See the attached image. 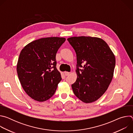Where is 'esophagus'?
Returning <instances> with one entry per match:
<instances>
[{
	"instance_id": "obj_1",
	"label": "esophagus",
	"mask_w": 133,
	"mask_h": 133,
	"mask_svg": "<svg viewBox=\"0 0 133 133\" xmlns=\"http://www.w3.org/2000/svg\"><path fill=\"white\" fill-rule=\"evenodd\" d=\"M64 74H65V76H68V75L70 74V72H67V71H65V72H64Z\"/></svg>"
}]
</instances>
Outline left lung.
Instances as JSON below:
<instances>
[{"instance_id": "left-lung-1", "label": "left lung", "mask_w": 133, "mask_h": 133, "mask_svg": "<svg viewBox=\"0 0 133 133\" xmlns=\"http://www.w3.org/2000/svg\"><path fill=\"white\" fill-rule=\"evenodd\" d=\"M67 41L77 57V78L71 85L73 92L85 103L96 101L111 82L116 63L115 56L107 44L99 38L72 37Z\"/></svg>"}]
</instances>
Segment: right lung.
Listing matches in <instances>:
<instances>
[{
	"instance_id": "right-lung-1",
	"label": "right lung",
	"mask_w": 133,
	"mask_h": 133,
	"mask_svg": "<svg viewBox=\"0 0 133 133\" xmlns=\"http://www.w3.org/2000/svg\"><path fill=\"white\" fill-rule=\"evenodd\" d=\"M65 41V38H43L22 50L17 65L18 76L25 91L34 100L44 102L55 94L62 80L56 55Z\"/></svg>"
}]
</instances>
